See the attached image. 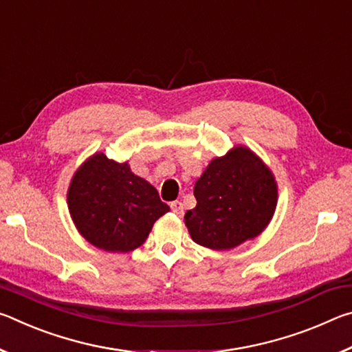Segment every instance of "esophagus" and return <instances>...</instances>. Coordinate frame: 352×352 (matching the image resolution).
Masks as SVG:
<instances>
[{"label":"esophagus","instance_id":"esophagus-1","mask_svg":"<svg viewBox=\"0 0 352 352\" xmlns=\"http://www.w3.org/2000/svg\"><path fill=\"white\" fill-rule=\"evenodd\" d=\"M170 210L174 214H177V216H183V204L182 201H170Z\"/></svg>","mask_w":352,"mask_h":352}]
</instances>
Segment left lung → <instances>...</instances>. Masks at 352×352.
Listing matches in <instances>:
<instances>
[{
    "label": "left lung",
    "mask_w": 352,
    "mask_h": 352,
    "mask_svg": "<svg viewBox=\"0 0 352 352\" xmlns=\"http://www.w3.org/2000/svg\"><path fill=\"white\" fill-rule=\"evenodd\" d=\"M197 205L184 214L192 241L230 250L258 236L275 212L278 190L272 172L245 147L212 160L195 182Z\"/></svg>",
    "instance_id": "obj_1"
}]
</instances>
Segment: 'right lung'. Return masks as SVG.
Instances as JSON below:
<instances>
[{
    "label": "right lung",
    "instance_id": "1",
    "mask_svg": "<svg viewBox=\"0 0 352 352\" xmlns=\"http://www.w3.org/2000/svg\"><path fill=\"white\" fill-rule=\"evenodd\" d=\"M68 208L88 242L118 253L142 245L155 220L169 211L152 184L104 153L93 155L76 172Z\"/></svg>",
    "mask_w": 352,
    "mask_h": 352
}]
</instances>
